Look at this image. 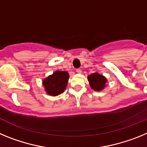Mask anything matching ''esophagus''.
I'll return each instance as SVG.
<instances>
[{
	"label": "esophagus",
	"mask_w": 147,
	"mask_h": 147,
	"mask_svg": "<svg viewBox=\"0 0 147 147\" xmlns=\"http://www.w3.org/2000/svg\"><path fill=\"white\" fill-rule=\"evenodd\" d=\"M76 72H77L78 74H81L82 70L80 69V68H78V69H76Z\"/></svg>",
	"instance_id": "obj_1"
}]
</instances>
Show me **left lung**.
Segmentation results:
<instances>
[{
    "label": "left lung",
    "mask_w": 147,
    "mask_h": 147,
    "mask_svg": "<svg viewBox=\"0 0 147 147\" xmlns=\"http://www.w3.org/2000/svg\"><path fill=\"white\" fill-rule=\"evenodd\" d=\"M90 86L96 91H101L106 87L107 79L102 75L99 74L97 72L91 74L88 76Z\"/></svg>",
    "instance_id": "8db88e82"
}]
</instances>
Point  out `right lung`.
I'll use <instances>...</instances> for the list:
<instances>
[{
  "instance_id": "obj_1",
  "label": "right lung",
  "mask_w": 147,
  "mask_h": 147,
  "mask_svg": "<svg viewBox=\"0 0 147 147\" xmlns=\"http://www.w3.org/2000/svg\"><path fill=\"white\" fill-rule=\"evenodd\" d=\"M69 74L66 71H57L42 80L45 90L47 94L56 96L64 92L67 85Z\"/></svg>"
}]
</instances>
